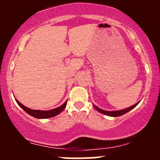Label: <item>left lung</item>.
I'll return each instance as SVG.
<instances>
[{
    "mask_svg": "<svg viewBox=\"0 0 160 160\" xmlns=\"http://www.w3.org/2000/svg\"><path fill=\"white\" fill-rule=\"evenodd\" d=\"M138 103L139 102L136 103V104H134V105H132V106H131V107H129V108H127L122 109V110H120V111H104V110H102V109L99 108L97 107V106L94 105V104H93V108H94L97 111H98L99 112H101V114H105V115L111 116V117H118V116L123 115V114H126L127 112H128V111L132 110V109H133L134 108L136 107L137 104H138Z\"/></svg>",
    "mask_w": 160,
    "mask_h": 160,
    "instance_id": "1",
    "label": "left lung"
}]
</instances>
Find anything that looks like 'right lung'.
<instances>
[{
    "label": "right lung",
    "mask_w": 160,
    "mask_h": 160,
    "mask_svg": "<svg viewBox=\"0 0 160 160\" xmlns=\"http://www.w3.org/2000/svg\"><path fill=\"white\" fill-rule=\"evenodd\" d=\"M15 101L16 102L18 103V105L20 106V107L22 108L25 112L28 113V114H30V115L32 116V117L36 118H39V119L49 118L54 117V116L57 115V114H59V113H61L64 110V109H65L66 106H67V101L64 104H62V105L56 108L52 109V110H49V111H42V110H33V109H30L28 108L25 107V106L23 105L22 104H21L18 100L15 99Z\"/></svg>",
    "instance_id": "1"
}]
</instances>
